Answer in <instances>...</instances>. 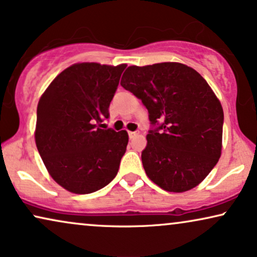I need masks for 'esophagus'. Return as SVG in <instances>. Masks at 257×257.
I'll use <instances>...</instances> for the list:
<instances>
[{
  "label": "esophagus",
  "mask_w": 257,
  "mask_h": 257,
  "mask_svg": "<svg viewBox=\"0 0 257 257\" xmlns=\"http://www.w3.org/2000/svg\"><path fill=\"white\" fill-rule=\"evenodd\" d=\"M138 135H139V132H129V138L131 139L135 138V136H138Z\"/></svg>",
  "instance_id": "obj_1"
}]
</instances>
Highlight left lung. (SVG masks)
<instances>
[{"label":"left lung","mask_w":257,"mask_h":257,"mask_svg":"<svg viewBox=\"0 0 257 257\" xmlns=\"http://www.w3.org/2000/svg\"><path fill=\"white\" fill-rule=\"evenodd\" d=\"M121 85L141 98L153 124L160 123L141 155L147 176L170 193L198 186L222 152L223 109L210 85L179 62L128 67Z\"/></svg>","instance_id":"obj_1"}]
</instances>
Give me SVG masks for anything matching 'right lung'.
Returning a JSON list of instances; mask_svg holds the SVG:
<instances>
[{
  "label": "right lung",
  "instance_id": "add662e5",
  "mask_svg": "<svg viewBox=\"0 0 257 257\" xmlns=\"http://www.w3.org/2000/svg\"><path fill=\"white\" fill-rule=\"evenodd\" d=\"M126 64L75 63L54 78L37 104L35 142L49 175L74 194L110 183L128 133L101 129Z\"/></svg>",
  "mask_w": 257,
  "mask_h": 257
}]
</instances>
